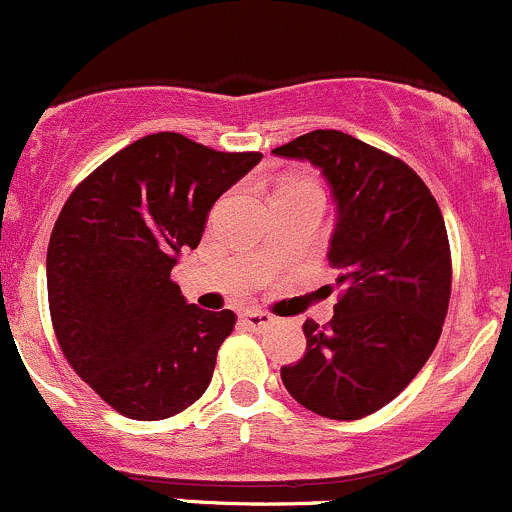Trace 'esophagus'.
I'll use <instances>...</instances> for the list:
<instances>
[{"instance_id":"1","label":"esophagus","mask_w":512,"mask_h":512,"mask_svg":"<svg viewBox=\"0 0 512 512\" xmlns=\"http://www.w3.org/2000/svg\"><path fill=\"white\" fill-rule=\"evenodd\" d=\"M241 323H244L246 328H251V331H266L268 326L276 323V318H273L271 313H263V311H246L241 313Z\"/></svg>"}]
</instances>
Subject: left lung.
<instances>
[{
    "instance_id": "obj_1",
    "label": "left lung",
    "mask_w": 512,
    "mask_h": 512,
    "mask_svg": "<svg viewBox=\"0 0 512 512\" xmlns=\"http://www.w3.org/2000/svg\"><path fill=\"white\" fill-rule=\"evenodd\" d=\"M273 154L326 176L338 209L328 263L341 288L326 326L303 323L306 353L281 381L308 411L358 421L418 376L443 331L453 283L443 214L406 161L343 131L316 129Z\"/></svg>"
}]
</instances>
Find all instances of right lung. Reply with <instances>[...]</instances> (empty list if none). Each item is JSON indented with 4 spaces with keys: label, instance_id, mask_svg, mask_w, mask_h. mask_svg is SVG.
I'll return each mask as SVG.
<instances>
[{
    "label": "right lung",
    "instance_id": "right-lung-1",
    "mask_svg": "<svg viewBox=\"0 0 512 512\" xmlns=\"http://www.w3.org/2000/svg\"><path fill=\"white\" fill-rule=\"evenodd\" d=\"M261 161L149 134L69 194L47 251L52 326L69 366L116 413L164 421L199 401L236 313L186 303L171 278L206 216Z\"/></svg>",
    "mask_w": 512,
    "mask_h": 512
}]
</instances>
